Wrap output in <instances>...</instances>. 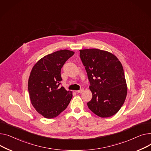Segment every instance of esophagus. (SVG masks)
I'll return each mask as SVG.
<instances>
[{
	"instance_id": "34e87169",
	"label": "esophagus",
	"mask_w": 151,
	"mask_h": 151,
	"mask_svg": "<svg viewBox=\"0 0 151 151\" xmlns=\"http://www.w3.org/2000/svg\"><path fill=\"white\" fill-rule=\"evenodd\" d=\"M83 91H84V89H83V88H82V89H81V90H80L77 91V92L78 93H82Z\"/></svg>"
}]
</instances>
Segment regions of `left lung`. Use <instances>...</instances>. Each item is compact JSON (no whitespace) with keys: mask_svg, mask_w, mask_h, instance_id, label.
I'll use <instances>...</instances> for the list:
<instances>
[{"mask_svg":"<svg viewBox=\"0 0 151 151\" xmlns=\"http://www.w3.org/2000/svg\"><path fill=\"white\" fill-rule=\"evenodd\" d=\"M80 57L93 94L88 108L101 118L113 116L121 108L127 93L121 63L111 53L98 49L80 50Z\"/></svg>","mask_w":151,"mask_h":151,"instance_id":"8db88e82","label":"left lung"}]
</instances>
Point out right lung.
Segmentation results:
<instances>
[{
  "mask_svg": "<svg viewBox=\"0 0 151 151\" xmlns=\"http://www.w3.org/2000/svg\"><path fill=\"white\" fill-rule=\"evenodd\" d=\"M74 52L60 50L39 60L32 69L28 90L31 103L46 118H54L64 111L73 97V92L60 86L61 69Z\"/></svg>",
  "mask_w": 151,
  "mask_h": 151,
  "instance_id": "1",
  "label": "right lung"
}]
</instances>
